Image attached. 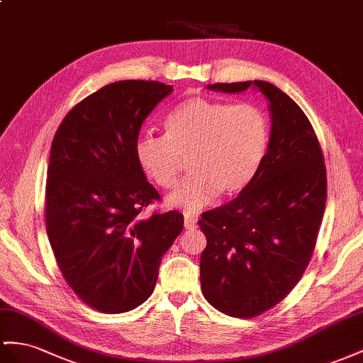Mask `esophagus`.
Instances as JSON below:
<instances>
[{"label":"esophagus","mask_w":363,"mask_h":363,"mask_svg":"<svg viewBox=\"0 0 363 363\" xmlns=\"http://www.w3.org/2000/svg\"><path fill=\"white\" fill-rule=\"evenodd\" d=\"M196 225H198V222H196V219H194V218H191L189 215L184 218V227H185V230H194V228H196Z\"/></svg>","instance_id":"1"}]
</instances>
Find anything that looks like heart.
Wrapping results in <instances>:
<instances>
[{"label":"heart","mask_w":363,"mask_h":363,"mask_svg":"<svg viewBox=\"0 0 363 363\" xmlns=\"http://www.w3.org/2000/svg\"><path fill=\"white\" fill-rule=\"evenodd\" d=\"M268 145V123L253 104L190 98L165 118V136L145 133L136 156L161 189H172L189 157L190 176L167 202L185 213L208 207L219 194H233L253 179Z\"/></svg>","instance_id":"b5f03b06"}]
</instances>
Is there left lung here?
Instances as JSON below:
<instances>
[{
    "label": "left lung",
    "mask_w": 363,
    "mask_h": 363,
    "mask_svg": "<svg viewBox=\"0 0 363 363\" xmlns=\"http://www.w3.org/2000/svg\"><path fill=\"white\" fill-rule=\"evenodd\" d=\"M252 87L268 102L267 153L238 196L202 213L207 238L201 255L206 299L235 318L277 305L299 282L315 245L327 199V172L318 138L302 108L267 81L208 84L240 93Z\"/></svg>",
    "instance_id": "obj_1"
}]
</instances>
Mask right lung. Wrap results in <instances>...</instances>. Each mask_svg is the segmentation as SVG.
Returning a JSON list of instances; mask_svg holds the SVG:
<instances>
[{"label": "right lung", "instance_id": "1", "mask_svg": "<svg viewBox=\"0 0 363 363\" xmlns=\"http://www.w3.org/2000/svg\"><path fill=\"white\" fill-rule=\"evenodd\" d=\"M172 91L157 81L111 82L73 107L55 133L48 236L66 282L98 311L125 313L147 301L184 228L179 211L141 216L160 193L136 156L139 130Z\"/></svg>", "mask_w": 363, "mask_h": 363}]
</instances>
